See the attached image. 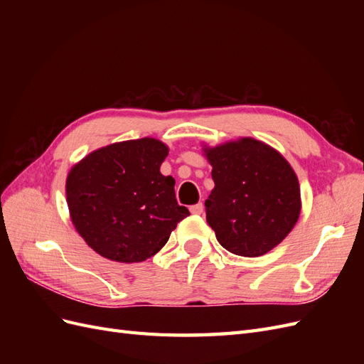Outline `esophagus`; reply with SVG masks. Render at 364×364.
Listing matches in <instances>:
<instances>
[{"mask_svg":"<svg viewBox=\"0 0 364 364\" xmlns=\"http://www.w3.org/2000/svg\"><path fill=\"white\" fill-rule=\"evenodd\" d=\"M190 211H191V214H202L203 213V205L202 203L193 205V206H190Z\"/></svg>","mask_w":364,"mask_h":364,"instance_id":"1","label":"esophagus"}]
</instances>
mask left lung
Segmentation results:
<instances>
[{
	"label": "left lung",
	"mask_w": 364,
	"mask_h": 364,
	"mask_svg": "<svg viewBox=\"0 0 364 364\" xmlns=\"http://www.w3.org/2000/svg\"><path fill=\"white\" fill-rule=\"evenodd\" d=\"M214 190L206 222L234 255L261 257L287 237L301 214L299 181L278 150L255 138L203 147Z\"/></svg>",
	"instance_id": "1"
}]
</instances>
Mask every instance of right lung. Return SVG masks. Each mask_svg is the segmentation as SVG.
I'll return each instance as SVG.
<instances>
[{
    "label": "right lung",
    "mask_w": 364,
    "mask_h": 364,
    "mask_svg": "<svg viewBox=\"0 0 364 364\" xmlns=\"http://www.w3.org/2000/svg\"><path fill=\"white\" fill-rule=\"evenodd\" d=\"M168 147L155 138L97 149L70 170L67 203L77 232L98 255L141 262L158 253L190 211L159 168Z\"/></svg>",
    "instance_id": "add662e5"
}]
</instances>
